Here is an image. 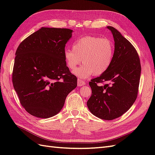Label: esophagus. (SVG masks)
I'll use <instances>...</instances> for the list:
<instances>
[{"mask_svg":"<svg viewBox=\"0 0 155 155\" xmlns=\"http://www.w3.org/2000/svg\"><path fill=\"white\" fill-rule=\"evenodd\" d=\"M85 84V82L84 80H81V79H78V85L79 87L83 86V85H84Z\"/></svg>","mask_w":155,"mask_h":155,"instance_id":"obj_1","label":"esophagus"}]
</instances>
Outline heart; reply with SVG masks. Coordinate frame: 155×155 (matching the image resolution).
Listing matches in <instances>:
<instances>
[{"instance_id": "heart-1", "label": "heart", "mask_w": 155, "mask_h": 155, "mask_svg": "<svg viewBox=\"0 0 155 155\" xmlns=\"http://www.w3.org/2000/svg\"><path fill=\"white\" fill-rule=\"evenodd\" d=\"M114 54V45L108 38L85 36L75 41L72 50L66 49L64 59L69 69L74 70L81 62L84 64L74 71L75 75L87 78L91 75H99L110 66Z\"/></svg>"}]
</instances>
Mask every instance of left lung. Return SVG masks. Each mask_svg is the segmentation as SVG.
Masks as SVG:
<instances>
[{"mask_svg":"<svg viewBox=\"0 0 155 155\" xmlns=\"http://www.w3.org/2000/svg\"><path fill=\"white\" fill-rule=\"evenodd\" d=\"M107 28L114 37V57L104 73L89 81L92 94L87 104L93 115L111 120L123 115L136 100L141 67L132 44L114 28Z\"/></svg>","mask_w":155,"mask_h":155,"instance_id":"obj_1","label":"left lung"}]
</instances>
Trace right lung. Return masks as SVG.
Wrapping results in <instances>:
<instances>
[{
    "label": "right lung",
    "instance_id": "add662e5",
    "mask_svg": "<svg viewBox=\"0 0 155 155\" xmlns=\"http://www.w3.org/2000/svg\"><path fill=\"white\" fill-rule=\"evenodd\" d=\"M72 30L41 28L19 45L12 71L14 88L29 114L41 118L61 110L67 95L77 87V77L64 59Z\"/></svg>",
    "mask_w": 155,
    "mask_h": 155
}]
</instances>
